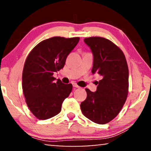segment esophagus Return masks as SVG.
I'll return each instance as SVG.
<instances>
[{
	"mask_svg": "<svg viewBox=\"0 0 151 151\" xmlns=\"http://www.w3.org/2000/svg\"><path fill=\"white\" fill-rule=\"evenodd\" d=\"M73 86L74 88H79L80 87V86H78L76 83H73Z\"/></svg>",
	"mask_w": 151,
	"mask_h": 151,
	"instance_id": "obj_1",
	"label": "esophagus"
}]
</instances>
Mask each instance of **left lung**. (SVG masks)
Wrapping results in <instances>:
<instances>
[{"label": "left lung", "instance_id": "8db88e82", "mask_svg": "<svg viewBox=\"0 0 151 151\" xmlns=\"http://www.w3.org/2000/svg\"><path fill=\"white\" fill-rule=\"evenodd\" d=\"M93 55L92 73L102 77L96 92L86 88V100L80 104L82 113L99 124L111 122L120 112L129 92V68L123 51L102 37L84 38Z\"/></svg>", "mask_w": 151, "mask_h": 151}]
</instances>
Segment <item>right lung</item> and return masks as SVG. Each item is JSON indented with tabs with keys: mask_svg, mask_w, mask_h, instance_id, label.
I'll return each mask as SVG.
<instances>
[{
	"mask_svg": "<svg viewBox=\"0 0 151 151\" xmlns=\"http://www.w3.org/2000/svg\"><path fill=\"white\" fill-rule=\"evenodd\" d=\"M79 37H53L38 43L29 53L22 77L24 96L31 112L38 119L58 114L71 93V84L55 82L53 73L63 69L66 59L79 42Z\"/></svg>",
	"mask_w": 151,
	"mask_h": 151,
	"instance_id": "1",
	"label": "right lung"
}]
</instances>
